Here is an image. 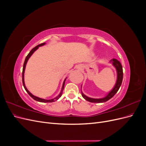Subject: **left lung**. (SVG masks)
Returning a JSON list of instances; mask_svg holds the SVG:
<instances>
[{"label":"left lung","instance_id":"obj_1","mask_svg":"<svg viewBox=\"0 0 146 146\" xmlns=\"http://www.w3.org/2000/svg\"><path fill=\"white\" fill-rule=\"evenodd\" d=\"M113 61V64L115 66V68H116L117 72V82L115 86L114 87L112 91L110 92V93L105 97L104 98L102 99H92V98H89L86 97V96L84 95L83 93L82 96L83 98L88 100V102H90L92 103H102V102H107L110 99H111L116 94V92L118 91L119 88H120L122 80H123V69H122V66L121 64V63L119 62L118 60L116 59H113L111 61Z\"/></svg>","mask_w":146,"mask_h":146}]
</instances>
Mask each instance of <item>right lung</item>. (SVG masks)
<instances>
[{"mask_svg":"<svg viewBox=\"0 0 146 146\" xmlns=\"http://www.w3.org/2000/svg\"><path fill=\"white\" fill-rule=\"evenodd\" d=\"M44 44H45V42H44V43H41V44H39V45L36 46V47H35L34 48H32V50H31V51L29 52V54L27 55V56H26V58H25V61H24V63L23 69V86H24V88H25V91L27 92V93L29 94V96H30V97H32V98L34 100H36V101H38V102H54L55 100H58V99H59V98H60V97L61 96V95H62V92H63V90H64V86L65 80H66V79H65L64 81V82H63V87H62V90H61V92H60V95H59L58 97H57L56 98H55V99H50V100H45V99H41V98H38V97H36V96H33V94H31L30 92L28 91V90L27 89V88L25 87V83H24V71H25V66H26V64H27V61H28L29 58H30V56L33 54V53L35 50H36L39 46H43V45H44Z\"/></svg>","mask_w":146,"mask_h":146,"instance_id":"1","label":"right lung"}]
</instances>
